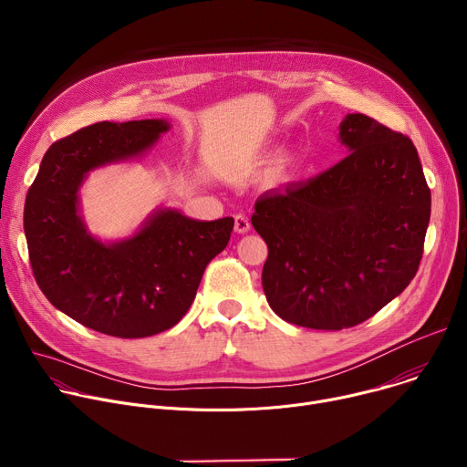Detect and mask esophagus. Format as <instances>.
I'll return each instance as SVG.
<instances>
[{
  "label": "esophagus",
  "mask_w": 467,
  "mask_h": 467,
  "mask_svg": "<svg viewBox=\"0 0 467 467\" xmlns=\"http://www.w3.org/2000/svg\"><path fill=\"white\" fill-rule=\"evenodd\" d=\"M249 229H251L249 218L245 214H236L234 216V231L238 234H245V233H249Z\"/></svg>",
  "instance_id": "obj_1"
}]
</instances>
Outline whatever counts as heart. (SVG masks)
I'll use <instances>...</instances> for the list:
<instances>
[{
  "instance_id": "b5f03b06",
  "label": "heart",
  "mask_w": 467,
  "mask_h": 467,
  "mask_svg": "<svg viewBox=\"0 0 467 467\" xmlns=\"http://www.w3.org/2000/svg\"><path fill=\"white\" fill-rule=\"evenodd\" d=\"M290 166H292V161H290L288 157L279 159V161H277V164H275V175H277V177H285V175H288Z\"/></svg>"
}]
</instances>
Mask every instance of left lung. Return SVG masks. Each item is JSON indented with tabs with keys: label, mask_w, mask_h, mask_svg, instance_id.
Instances as JSON below:
<instances>
[{
	"label": "left lung",
	"mask_w": 467,
	"mask_h": 467,
	"mask_svg": "<svg viewBox=\"0 0 467 467\" xmlns=\"http://www.w3.org/2000/svg\"><path fill=\"white\" fill-rule=\"evenodd\" d=\"M349 155L327 171L265 192L251 223L268 244L262 288L288 323L358 325L414 279L431 220L418 150L366 114L340 123Z\"/></svg>",
	"instance_id": "8db88e82"
}]
</instances>
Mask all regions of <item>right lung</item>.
Listing matches in <instances>:
<instances>
[{"mask_svg": "<svg viewBox=\"0 0 467 467\" xmlns=\"http://www.w3.org/2000/svg\"><path fill=\"white\" fill-rule=\"evenodd\" d=\"M166 119L101 121L55 142L24 209L31 268L47 301L81 325L118 338H146L188 312L207 264L229 244L234 220H192L157 209L123 240L88 233L79 188L90 171L144 157Z\"/></svg>", "mask_w": 467, "mask_h": 467, "instance_id": "obj_1", "label": "right lung"}]
</instances>
